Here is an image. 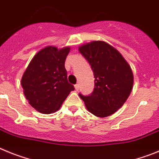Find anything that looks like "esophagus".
Segmentation results:
<instances>
[{
	"instance_id": "1",
	"label": "esophagus",
	"mask_w": 159,
	"mask_h": 159,
	"mask_svg": "<svg viewBox=\"0 0 159 159\" xmlns=\"http://www.w3.org/2000/svg\"><path fill=\"white\" fill-rule=\"evenodd\" d=\"M74 88H75V90H76V91H78V89H79V85H78V84H76V85H74Z\"/></svg>"
}]
</instances>
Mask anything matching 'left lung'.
Wrapping results in <instances>:
<instances>
[{"instance_id": "1", "label": "left lung", "mask_w": 159, "mask_h": 159, "mask_svg": "<svg viewBox=\"0 0 159 159\" xmlns=\"http://www.w3.org/2000/svg\"><path fill=\"white\" fill-rule=\"evenodd\" d=\"M78 50L90 64L95 78L91 95L80 93L79 97L96 116L112 115L124 105L133 89L131 66L120 53L104 41H92Z\"/></svg>"}]
</instances>
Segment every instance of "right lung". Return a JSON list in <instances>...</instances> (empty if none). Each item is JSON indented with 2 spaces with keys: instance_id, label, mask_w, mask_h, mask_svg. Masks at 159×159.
<instances>
[{
  "instance_id": "add662e5",
  "label": "right lung",
  "mask_w": 159,
  "mask_h": 159,
  "mask_svg": "<svg viewBox=\"0 0 159 159\" xmlns=\"http://www.w3.org/2000/svg\"><path fill=\"white\" fill-rule=\"evenodd\" d=\"M70 47L58 49L48 46L35 54L21 78L28 103L43 114L58 111L67 96L74 90L67 80L65 61Z\"/></svg>"
}]
</instances>
